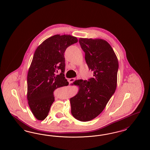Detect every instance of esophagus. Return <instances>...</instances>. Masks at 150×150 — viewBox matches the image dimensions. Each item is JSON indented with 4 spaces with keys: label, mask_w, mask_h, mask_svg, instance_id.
Instances as JSON below:
<instances>
[{
    "label": "esophagus",
    "mask_w": 150,
    "mask_h": 150,
    "mask_svg": "<svg viewBox=\"0 0 150 150\" xmlns=\"http://www.w3.org/2000/svg\"><path fill=\"white\" fill-rule=\"evenodd\" d=\"M76 79V78H71L70 79H69V81L70 83H72L74 81H75V80Z\"/></svg>",
    "instance_id": "1"
}]
</instances>
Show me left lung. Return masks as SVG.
<instances>
[{
    "label": "left lung",
    "instance_id": "obj_1",
    "mask_svg": "<svg viewBox=\"0 0 150 150\" xmlns=\"http://www.w3.org/2000/svg\"><path fill=\"white\" fill-rule=\"evenodd\" d=\"M79 42L85 52L88 68L93 72V78L74 83L79 89L76 95L70 98L71 114L79 121H90L102 112L114 94L119 62L106 40L80 38Z\"/></svg>",
    "mask_w": 150,
    "mask_h": 150
}]
</instances>
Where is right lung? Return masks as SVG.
I'll return each instance as SVG.
<instances>
[{
  "instance_id": "right-lung-1",
  "label": "right lung",
  "mask_w": 150,
  "mask_h": 150,
  "mask_svg": "<svg viewBox=\"0 0 150 150\" xmlns=\"http://www.w3.org/2000/svg\"><path fill=\"white\" fill-rule=\"evenodd\" d=\"M70 35H55L45 40L34 53L28 74L27 98L29 107L39 120H44L54 101V91L69 85L64 77L66 48L78 42ZM60 69L62 72L56 75Z\"/></svg>"
}]
</instances>
